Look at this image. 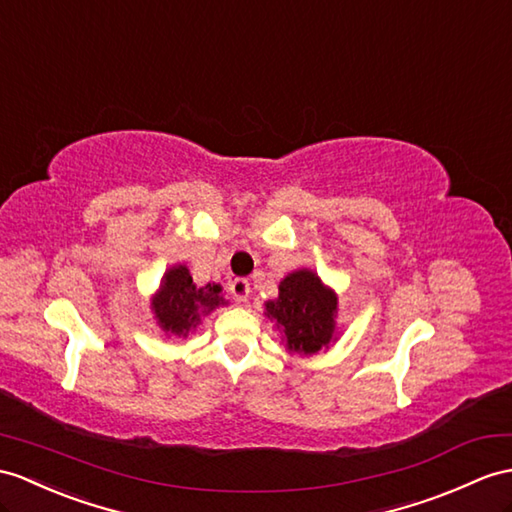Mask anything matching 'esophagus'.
I'll return each mask as SVG.
<instances>
[{"instance_id": "1", "label": "esophagus", "mask_w": 512, "mask_h": 512, "mask_svg": "<svg viewBox=\"0 0 512 512\" xmlns=\"http://www.w3.org/2000/svg\"><path fill=\"white\" fill-rule=\"evenodd\" d=\"M230 293L232 297L236 299V302L243 304L249 299V293H252V289H249V282L245 278H236L232 284H230Z\"/></svg>"}]
</instances>
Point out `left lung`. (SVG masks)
I'll list each match as a JSON object with an SVG mask.
<instances>
[{"mask_svg":"<svg viewBox=\"0 0 512 512\" xmlns=\"http://www.w3.org/2000/svg\"><path fill=\"white\" fill-rule=\"evenodd\" d=\"M289 354L313 356L339 341V295L313 269H295L278 284V297L265 302Z\"/></svg>","mask_w":512,"mask_h":512,"instance_id":"8db88e82","label":"left lung"}]
</instances>
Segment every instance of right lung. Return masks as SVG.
Masks as SVG:
<instances>
[{"label": "right lung", "instance_id": "obj_1", "mask_svg": "<svg viewBox=\"0 0 512 512\" xmlns=\"http://www.w3.org/2000/svg\"><path fill=\"white\" fill-rule=\"evenodd\" d=\"M221 291V284L215 282L197 286L189 267L173 265L160 278L158 291L149 299V306L167 339L171 336L186 339L215 308L228 306V299Z\"/></svg>", "mask_w": 512, "mask_h": 512}]
</instances>
